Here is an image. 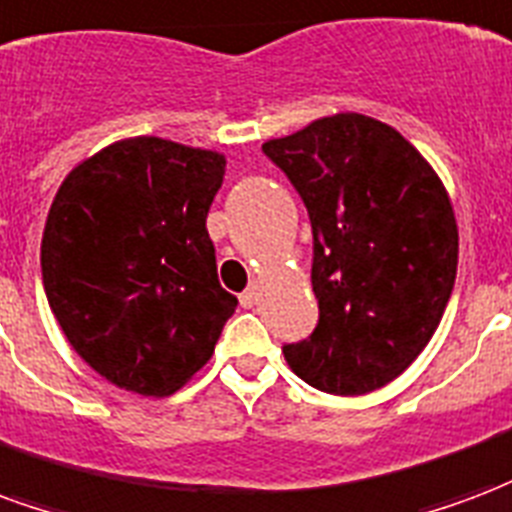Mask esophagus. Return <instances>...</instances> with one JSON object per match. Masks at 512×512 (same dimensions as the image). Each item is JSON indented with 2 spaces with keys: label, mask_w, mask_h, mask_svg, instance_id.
Wrapping results in <instances>:
<instances>
[{
  "label": "esophagus",
  "mask_w": 512,
  "mask_h": 512,
  "mask_svg": "<svg viewBox=\"0 0 512 512\" xmlns=\"http://www.w3.org/2000/svg\"><path fill=\"white\" fill-rule=\"evenodd\" d=\"M257 298H260V287H257V282H252V285L241 293V306H244V309H252V306L257 304Z\"/></svg>",
  "instance_id": "1"
}]
</instances>
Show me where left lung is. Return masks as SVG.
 Here are the masks:
<instances>
[{
    "instance_id": "obj_1",
    "label": "left lung",
    "mask_w": 512,
    "mask_h": 512,
    "mask_svg": "<svg viewBox=\"0 0 512 512\" xmlns=\"http://www.w3.org/2000/svg\"><path fill=\"white\" fill-rule=\"evenodd\" d=\"M312 222L314 331L285 344L312 388L361 396L396 380L429 344L453 293L458 230L418 149L361 113H336L263 143Z\"/></svg>"
}]
</instances>
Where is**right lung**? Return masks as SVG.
<instances>
[{"mask_svg":"<svg viewBox=\"0 0 512 512\" xmlns=\"http://www.w3.org/2000/svg\"><path fill=\"white\" fill-rule=\"evenodd\" d=\"M222 179L217 151L130 138L56 192L40 249L48 304L73 350L124 391H179L236 312L206 230Z\"/></svg>","mask_w":512,"mask_h":512,"instance_id":"add662e5","label":"right lung"}]
</instances>
